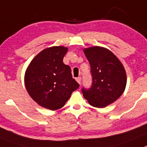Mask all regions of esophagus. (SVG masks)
<instances>
[{
    "label": "esophagus",
    "mask_w": 147,
    "mask_h": 147,
    "mask_svg": "<svg viewBox=\"0 0 147 147\" xmlns=\"http://www.w3.org/2000/svg\"><path fill=\"white\" fill-rule=\"evenodd\" d=\"M76 80H77V82H78V83H79V84H80V83H81V78H80V77H78V78H77Z\"/></svg>",
    "instance_id": "34e87169"
}]
</instances>
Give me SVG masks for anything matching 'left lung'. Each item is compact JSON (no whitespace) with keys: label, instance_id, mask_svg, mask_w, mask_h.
<instances>
[{"label":"left lung","instance_id":"obj_1","mask_svg":"<svg viewBox=\"0 0 147 147\" xmlns=\"http://www.w3.org/2000/svg\"><path fill=\"white\" fill-rule=\"evenodd\" d=\"M84 53L91 67L92 83L90 88H82V93L91 105L105 108L116 101L125 91V68L116 55L104 47L86 48Z\"/></svg>","mask_w":147,"mask_h":147}]
</instances>
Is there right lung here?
<instances>
[{
  "label": "right lung",
  "instance_id": "add662e5",
  "mask_svg": "<svg viewBox=\"0 0 147 147\" xmlns=\"http://www.w3.org/2000/svg\"><path fill=\"white\" fill-rule=\"evenodd\" d=\"M68 49L55 46L41 51L29 64L25 85L31 98L40 106L55 111L62 108L79 88L69 66L63 63Z\"/></svg>",
  "mask_w": 147,
  "mask_h": 147
}]
</instances>
